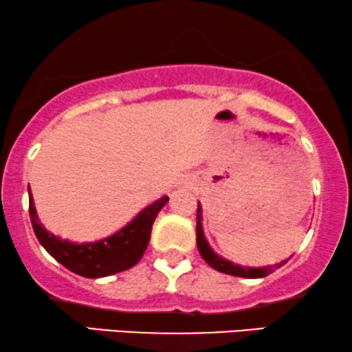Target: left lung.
I'll return each mask as SVG.
<instances>
[{
	"label": "left lung",
	"instance_id": "8db88e82",
	"mask_svg": "<svg viewBox=\"0 0 352 352\" xmlns=\"http://www.w3.org/2000/svg\"><path fill=\"white\" fill-rule=\"evenodd\" d=\"M201 205L198 203V210H197V245H198V251H200L201 257L205 259L206 264L210 265V267H213L214 270H218V272H223V274H230V275H234V277H244V278H262L265 277V275H269L270 272H274L275 269H280L283 264H287V261L290 259H285L282 262H278V264H274V265H262V267H245V265H239V264H234V262L224 259V257L218 256L217 252L211 249V245L208 244V241L205 238V232H203V224H201Z\"/></svg>",
	"mask_w": 352,
	"mask_h": 352
}]
</instances>
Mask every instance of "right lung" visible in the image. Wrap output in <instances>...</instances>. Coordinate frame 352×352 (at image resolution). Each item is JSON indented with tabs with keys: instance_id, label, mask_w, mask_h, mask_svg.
Segmentation results:
<instances>
[{
	"instance_id": "1",
	"label": "right lung",
	"mask_w": 352,
	"mask_h": 352,
	"mask_svg": "<svg viewBox=\"0 0 352 352\" xmlns=\"http://www.w3.org/2000/svg\"><path fill=\"white\" fill-rule=\"evenodd\" d=\"M167 201L168 197L164 195L139 211L126 226L113 232L111 236L82 244L58 238L42 226L34 206L31 188H29V217L42 248L55 261L82 277L100 278L128 270L141 261L149 244L152 224Z\"/></svg>"
}]
</instances>
